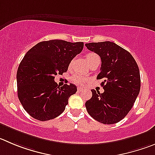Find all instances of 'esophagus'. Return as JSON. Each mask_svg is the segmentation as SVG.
Returning <instances> with one entry per match:
<instances>
[{"mask_svg": "<svg viewBox=\"0 0 155 155\" xmlns=\"http://www.w3.org/2000/svg\"><path fill=\"white\" fill-rule=\"evenodd\" d=\"M77 90H78V92H81V91L82 90V89L81 87H78L77 88Z\"/></svg>", "mask_w": 155, "mask_h": 155, "instance_id": "1", "label": "esophagus"}]
</instances>
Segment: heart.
<instances>
[{"mask_svg": "<svg viewBox=\"0 0 155 155\" xmlns=\"http://www.w3.org/2000/svg\"><path fill=\"white\" fill-rule=\"evenodd\" d=\"M96 56H98L95 54V53H87V54H86V60H87V62H88L89 60H92V59L96 57ZM86 80H87V79H86V76H83V75L75 74L74 76H72V81H73L74 83H76V84H77V85H82L83 83H85V82H86Z\"/></svg>", "mask_w": 155, "mask_h": 155, "instance_id": "b5f03b06", "label": "heart"}]
</instances>
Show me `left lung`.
<instances>
[{
	"label": "left lung",
	"mask_w": 155,
	"mask_h": 155,
	"mask_svg": "<svg viewBox=\"0 0 155 155\" xmlns=\"http://www.w3.org/2000/svg\"><path fill=\"white\" fill-rule=\"evenodd\" d=\"M88 50L101 58L103 93L92 89V96L86 102L88 113L105 125L115 124L129 112L138 97L141 78L138 64L131 53L113 42L86 43Z\"/></svg>",
	"instance_id": "1"
}]
</instances>
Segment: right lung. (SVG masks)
Here are the masks:
<instances>
[{
    "label": "right lung",
    "mask_w": 155,
    "mask_h": 155,
    "mask_svg": "<svg viewBox=\"0 0 155 155\" xmlns=\"http://www.w3.org/2000/svg\"><path fill=\"white\" fill-rule=\"evenodd\" d=\"M83 46L82 42L52 40L40 42L26 53L17 69V95L30 116L48 121L63 113L77 88L72 83L58 86L55 76L66 73Z\"/></svg>",
    "instance_id": "obj_1"
}]
</instances>
